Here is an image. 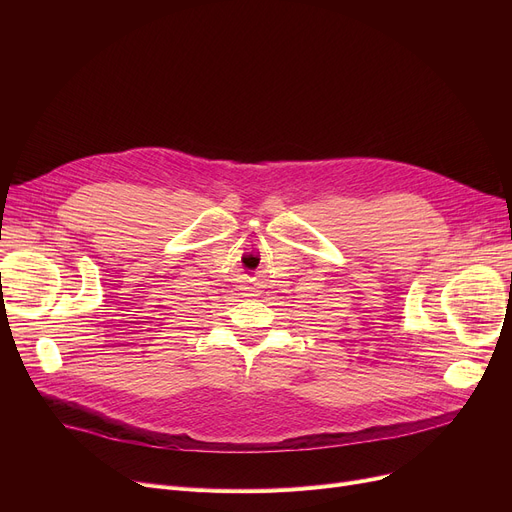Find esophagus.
<instances>
[{"mask_svg": "<svg viewBox=\"0 0 512 512\" xmlns=\"http://www.w3.org/2000/svg\"><path fill=\"white\" fill-rule=\"evenodd\" d=\"M255 292H257V290H255V288H251V286H247V288H245V294H247V297H255Z\"/></svg>", "mask_w": 512, "mask_h": 512, "instance_id": "esophagus-1", "label": "esophagus"}]
</instances>
